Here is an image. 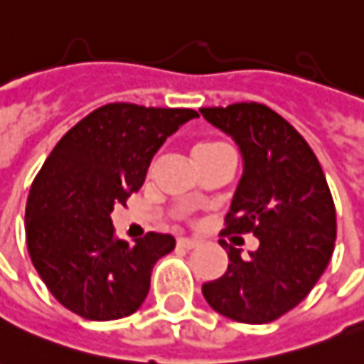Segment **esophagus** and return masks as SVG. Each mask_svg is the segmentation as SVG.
<instances>
[{
    "mask_svg": "<svg viewBox=\"0 0 364 364\" xmlns=\"http://www.w3.org/2000/svg\"><path fill=\"white\" fill-rule=\"evenodd\" d=\"M178 245H180V247H186V250H194V247L200 245V242H198V240H192V237H180V240H178Z\"/></svg>",
    "mask_w": 364,
    "mask_h": 364,
    "instance_id": "esophagus-1",
    "label": "esophagus"
}]
</instances>
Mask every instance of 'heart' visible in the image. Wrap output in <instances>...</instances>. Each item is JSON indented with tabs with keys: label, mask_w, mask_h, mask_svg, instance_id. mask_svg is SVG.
<instances>
[{
	"label": "heart",
	"mask_w": 364,
	"mask_h": 364,
	"mask_svg": "<svg viewBox=\"0 0 364 364\" xmlns=\"http://www.w3.org/2000/svg\"><path fill=\"white\" fill-rule=\"evenodd\" d=\"M228 149L224 142H215V140H208V142H200L194 146V156H204V154H212L218 150Z\"/></svg>",
	"instance_id": "b5f03b06"
}]
</instances>
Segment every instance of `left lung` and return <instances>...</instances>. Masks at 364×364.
Instances as JSON below:
<instances>
[{
	"label": "left lung",
	"mask_w": 364,
	"mask_h": 364,
	"mask_svg": "<svg viewBox=\"0 0 364 364\" xmlns=\"http://www.w3.org/2000/svg\"><path fill=\"white\" fill-rule=\"evenodd\" d=\"M244 158L224 234H254L259 247L228 250V272L202 285L208 305L240 323H272L309 295L329 265L337 215L317 156L287 120L259 102L200 109Z\"/></svg>",
	"instance_id": "obj_1"
}]
</instances>
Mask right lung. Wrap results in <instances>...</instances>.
<instances>
[{
	"label": "right lung",
	"instance_id": "add662e5",
	"mask_svg": "<svg viewBox=\"0 0 364 364\" xmlns=\"http://www.w3.org/2000/svg\"><path fill=\"white\" fill-rule=\"evenodd\" d=\"M192 109L110 102L79 120L35 176L25 235L35 269L53 297L89 321H112L139 309L150 273L176 240L150 232L129 245L114 237L110 212L139 192L150 160Z\"/></svg>",
	"mask_w": 364,
	"mask_h": 364
}]
</instances>
